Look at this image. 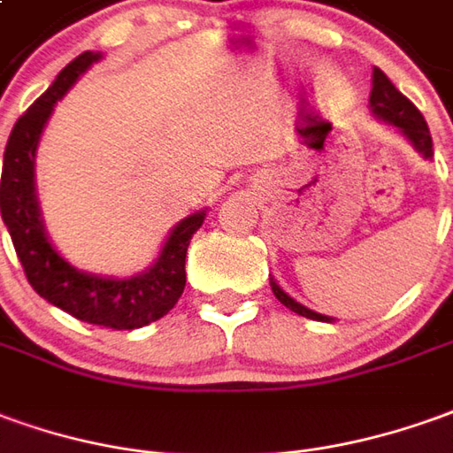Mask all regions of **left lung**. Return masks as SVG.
<instances>
[{"mask_svg":"<svg viewBox=\"0 0 453 453\" xmlns=\"http://www.w3.org/2000/svg\"><path fill=\"white\" fill-rule=\"evenodd\" d=\"M370 105H372V111H375L377 118H382V120L389 123V126L399 127L404 135L410 137L411 145L419 150L424 157H432V155H434V150H432V135H429V127H426L424 115L417 111V105H414L407 96H402V93L392 86V81H389L380 68L372 71V93H370ZM271 291H273V296H276L286 308H291L293 313H298V316H303V318H311V320H323V323H330V318L327 316L313 313L311 308L296 303L288 293L280 291V286L273 279H271Z\"/></svg>","mask_w":453,"mask_h":453,"instance_id":"left-lung-1","label":"left lung"}]
</instances>
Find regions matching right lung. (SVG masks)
I'll return each instance as SVG.
<instances>
[{
	"label": "right lung",
	"instance_id": "add662e5",
	"mask_svg": "<svg viewBox=\"0 0 453 453\" xmlns=\"http://www.w3.org/2000/svg\"><path fill=\"white\" fill-rule=\"evenodd\" d=\"M98 58L101 54L93 51L73 58L56 76L42 98H36L29 111L17 120L4 150L2 219L9 229L12 244L17 249L27 280L42 298L83 323L113 330H135L167 316L180 301L187 283V246L202 226L204 211L180 221L167 236L152 268L133 279H103L76 271L49 244L39 217V202L34 195L36 145L46 120L54 113L56 101H61L65 90Z\"/></svg>",
	"mask_w": 453,
	"mask_h": 453
}]
</instances>
